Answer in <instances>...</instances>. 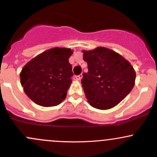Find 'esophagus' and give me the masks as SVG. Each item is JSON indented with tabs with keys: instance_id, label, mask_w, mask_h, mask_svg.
Instances as JSON below:
<instances>
[{
	"instance_id": "34e87169",
	"label": "esophagus",
	"mask_w": 157,
	"mask_h": 157,
	"mask_svg": "<svg viewBox=\"0 0 157 157\" xmlns=\"http://www.w3.org/2000/svg\"><path fill=\"white\" fill-rule=\"evenodd\" d=\"M75 78H76V80H80L82 78H83V74H80V75H78V76H76Z\"/></svg>"
}]
</instances>
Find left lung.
<instances>
[{
	"mask_svg": "<svg viewBox=\"0 0 157 157\" xmlns=\"http://www.w3.org/2000/svg\"><path fill=\"white\" fill-rule=\"evenodd\" d=\"M88 72L83 73L82 87L90 105L109 109L118 105L134 86L136 73L129 61L104 47L83 51Z\"/></svg>",
	"mask_w": 157,
	"mask_h": 157,
	"instance_id": "8db88e82",
	"label": "left lung"
}]
</instances>
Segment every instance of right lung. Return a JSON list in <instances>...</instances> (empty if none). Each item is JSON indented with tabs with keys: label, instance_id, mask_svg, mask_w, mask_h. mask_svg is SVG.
Listing matches in <instances>:
<instances>
[{
	"label": "right lung",
	"instance_id": "add662e5",
	"mask_svg": "<svg viewBox=\"0 0 157 157\" xmlns=\"http://www.w3.org/2000/svg\"><path fill=\"white\" fill-rule=\"evenodd\" d=\"M73 51L53 48L29 61L20 74L25 93L37 105H58L66 98L72 82V66L68 59Z\"/></svg>",
	"mask_w": 157,
	"mask_h": 157
}]
</instances>
